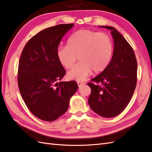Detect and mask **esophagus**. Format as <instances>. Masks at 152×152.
I'll return each mask as SVG.
<instances>
[{
    "label": "esophagus",
    "mask_w": 152,
    "mask_h": 152,
    "mask_svg": "<svg viewBox=\"0 0 152 152\" xmlns=\"http://www.w3.org/2000/svg\"><path fill=\"white\" fill-rule=\"evenodd\" d=\"M77 85H78L79 87L81 86V85H84L83 82H82V81H77Z\"/></svg>",
    "instance_id": "esophagus-1"
}]
</instances>
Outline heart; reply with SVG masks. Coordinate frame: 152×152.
<instances>
[{"label":"heart","mask_w":152,"mask_h":152,"mask_svg":"<svg viewBox=\"0 0 152 152\" xmlns=\"http://www.w3.org/2000/svg\"><path fill=\"white\" fill-rule=\"evenodd\" d=\"M114 47L109 35L104 33L83 29L75 32L67 40V45L58 48L56 56L60 64L71 68L77 56L80 61L70 70V79L83 81L94 72L103 71L111 61Z\"/></svg>","instance_id":"1"}]
</instances>
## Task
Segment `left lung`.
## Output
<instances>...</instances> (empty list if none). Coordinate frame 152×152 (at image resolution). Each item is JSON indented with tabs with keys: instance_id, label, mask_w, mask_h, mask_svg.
<instances>
[{
	"instance_id": "1",
	"label": "left lung",
	"mask_w": 152,
	"mask_h": 152,
	"mask_svg": "<svg viewBox=\"0 0 152 152\" xmlns=\"http://www.w3.org/2000/svg\"><path fill=\"white\" fill-rule=\"evenodd\" d=\"M99 27L110 31L114 52L108 67L91 80L96 83H87L91 88L88 103L100 116L113 118L121 113L133 96L137 83V64L133 49L115 28Z\"/></svg>"
}]
</instances>
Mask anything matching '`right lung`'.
Wrapping results in <instances>:
<instances>
[{
	"mask_svg": "<svg viewBox=\"0 0 152 152\" xmlns=\"http://www.w3.org/2000/svg\"><path fill=\"white\" fill-rule=\"evenodd\" d=\"M74 24H59L41 31L23 49L18 70V84L23 100L31 113L53 121L68 110L78 86L75 81L61 80L65 75L56 56L62 37Z\"/></svg>",
	"mask_w": 152,
	"mask_h": 152,
	"instance_id": "right-lung-1",
	"label": "right lung"
}]
</instances>
